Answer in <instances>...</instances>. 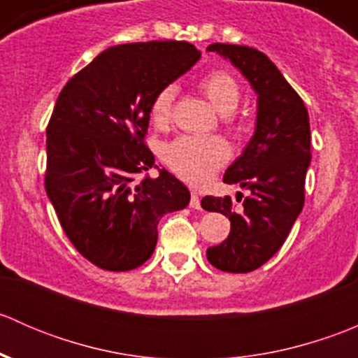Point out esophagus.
Wrapping results in <instances>:
<instances>
[{"label": "esophagus", "instance_id": "34e87169", "mask_svg": "<svg viewBox=\"0 0 358 358\" xmlns=\"http://www.w3.org/2000/svg\"><path fill=\"white\" fill-rule=\"evenodd\" d=\"M190 208L201 209V199L196 192H192V196H190Z\"/></svg>", "mask_w": 358, "mask_h": 358}]
</instances>
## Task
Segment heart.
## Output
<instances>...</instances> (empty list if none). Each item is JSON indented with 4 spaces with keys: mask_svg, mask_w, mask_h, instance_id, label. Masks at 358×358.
<instances>
[{
    "mask_svg": "<svg viewBox=\"0 0 358 358\" xmlns=\"http://www.w3.org/2000/svg\"><path fill=\"white\" fill-rule=\"evenodd\" d=\"M206 99L222 115L237 110L241 102V88L230 72L211 71L197 83ZM176 86L166 85L156 93L150 106V117L154 124H168L173 114ZM230 147L218 136H180L173 140L164 150L169 168L192 185H204L216 171L229 161Z\"/></svg>",
    "mask_w": 358,
    "mask_h": 358,
    "instance_id": "1",
    "label": "heart"
}]
</instances>
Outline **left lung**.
Wrapping results in <instances>:
<instances>
[{
  "label": "left lung",
  "mask_w": 358,
  "mask_h": 358,
  "mask_svg": "<svg viewBox=\"0 0 358 358\" xmlns=\"http://www.w3.org/2000/svg\"><path fill=\"white\" fill-rule=\"evenodd\" d=\"M239 69L258 95L255 135L223 175L251 196L237 211L229 196H206V211L229 216L230 234L206 251L223 272L248 273L268 262L291 232L305 204V176L310 166V119L305 103L265 53L249 46L215 43L208 46ZM243 194H237V202Z\"/></svg>",
  "instance_id": "left-lung-1"
}]
</instances>
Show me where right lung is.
Wrapping results in <instances>:
<instances>
[{
    "instance_id": "obj_1",
    "label": "right lung",
    "mask_w": 358,
    "mask_h": 358,
    "mask_svg": "<svg viewBox=\"0 0 358 358\" xmlns=\"http://www.w3.org/2000/svg\"><path fill=\"white\" fill-rule=\"evenodd\" d=\"M199 59L187 41L110 46L57 99L46 128V194L69 241L100 268L143 265L159 220L189 204V189L164 168L157 178L135 176L156 161L145 145L154 96Z\"/></svg>"
}]
</instances>
